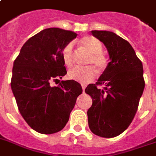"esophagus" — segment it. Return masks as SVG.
I'll return each instance as SVG.
<instances>
[{"label":"esophagus","mask_w":156,"mask_h":156,"mask_svg":"<svg viewBox=\"0 0 156 156\" xmlns=\"http://www.w3.org/2000/svg\"><path fill=\"white\" fill-rule=\"evenodd\" d=\"M82 88H83V92H84V90H85V88H86V86H85L84 84H82Z\"/></svg>","instance_id":"obj_1"}]
</instances>
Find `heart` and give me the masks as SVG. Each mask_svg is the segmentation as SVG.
Here are the masks:
<instances>
[{"mask_svg":"<svg viewBox=\"0 0 156 156\" xmlns=\"http://www.w3.org/2000/svg\"><path fill=\"white\" fill-rule=\"evenodd\" d=\"M79 45L83 51L88 54L85 60L86 64H91L96 67L100 72H103L108 66V58L102 53V44L96 37L87 35L80 39ZM62 58L65 66L70 68L74 63V51L71 43L67 44L62 50ZM69 79L79 82L81 83H87L93 81L97 77V71L93 66L84 68H74L68 73Z\"/></svg>","mask_w":156,"mask_h":156,"instance_id":"obj_1","label":"heart"}]
</instances>
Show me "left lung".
I'll return each mask as SVG.
<instances>
[{
    "label": "left lung",
    "instance_id": "1",
    "mask_svg": "<svg viewBox=\"0 0 156 156\" xmlns=\"http://www.w3.org/2000/svg\"><path fill=\"white\" fill-rule=\"evenodd\" d=\"M92 34L107 47L111 61L98 82L85 89L93 98L88 126L97 136L112 138L126 131L136 113L145 88L143 65L127 40L111 31L92 30Z\"/></svg>",
    "mask_w": 156,
    "mask_h": 156
}]
</instances>
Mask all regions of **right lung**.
<instances>
[{
	"mask_svg": "<svg viewBox=\"0 0 156 156\" xmlns=\"http://www.w3.org/2000/svg\"><path fill=\"white\" fill-rule=\"evenodd\" d=\"M77 35L63 29H45L25 43L14 61L10 86L17 107L27 124L39 133L61 131L83 93L74 80L51 86V82L67 73L62 50Z\"/></svg>",
	"mask_w": 156,
	"mask_h": 156,
	"instance_id": "add662e5",
	"label": "right lung"
}]
</instances>
